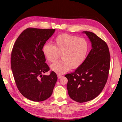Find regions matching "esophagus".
I'll return each instance as SVG.
<instances>
[{
  "label": "esophagus",
  "mask_w": 122,
  "mask_h": 122,
  "mask_svg": "<svg viewBox=\"0 0 122 122\" xmlns=\"http://www.w3.org/2000/svg\"><path fill=\"white\" fill-rule=\"evenodd\" d=\"M58 76V78H61L62 76H63L62 75H58V76Z\"/></svg>",
  "instance_id": "34e87169"
}]
</instances>
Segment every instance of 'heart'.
Segmentation results:
<instances>
[{
	"mask_svg": "<svg viewBox=\"0 0 122 122\" xmlns=\"http://www.w3.org/2000/svg\"><path fill=\"white\" fill-rule=\"evenodd\" d=\"M89 44L84 38L68 34L57 36L54 45L46 43L43 47V52L46 59L54 62L61 54L62 59L51 65V69L57 74H62L71 68L76 69L84 63L89 51Z\"/></svg>",
	"mask_w": 122,
	"mask_h": 122,
	"instance_id": "1",
	"label": "heart"
}]
</instances>
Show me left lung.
I'll use <instances>...</instances> for the list:
<instances>
[{
    "label": "left lung",
    "instance_id": "1",
    "mask_svg": "<svg viewBox=\"0 0 122 122\" xmlns=\"http://www.w3.org/2000/svg\"><path fill=\"white\" fill-rule=\"evenodd\" d=\"M92 48L84 63L73 72L65 76L70 98L78 102L95 99L102 91L109 75L110 55L107 44L90 31H84Z\"/></svg>",
    "mask_w": 122,
    "mask_h": 122
}]
</instances>
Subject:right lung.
Wrapping results in <instances>:
<instances>
[{
	"label": "right lung",
	"mask_w": 122,
	"mask_h": 122,
	"mask_svg": "<svg viewBox=\"0 0 122 122\" xmlns=\"http://www.w3.org/2000/svg\"><path fill=\"white\" fill-rule=\"evenodd\" d=\"M55 29L27 28L15 41L11 53V65L15 84L26 98L44 101L51 96L57 80L53 71L45 63L43 47Z\"/></svg>",
	"instance_id": "add662e5"
}]
</instances>
